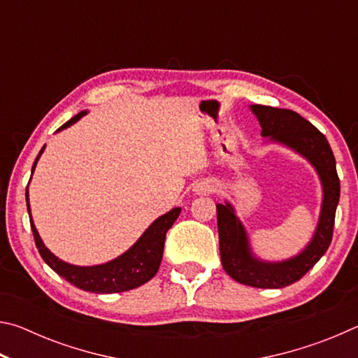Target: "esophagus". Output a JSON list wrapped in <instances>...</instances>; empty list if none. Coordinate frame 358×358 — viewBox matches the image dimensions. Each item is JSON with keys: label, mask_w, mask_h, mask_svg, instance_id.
<instances>
[{"label": "esophagus", "mask_w": 358, "mask_h": 358, "mask_svg": "<svg viewBox=\"0 0 358 358\" xmlns=\"http://www.w3.org/2000/svg\"><path fill=\"white\" fill-rule=\"evenodd\" d=\"M216 189L215 187V183L213 181H210V180H202V181H199V183H196L194 185V192L196 194H211Z\"/></svg>", "instance_id": "34e87169"}]
</instances>
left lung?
Instances as JSON below:
<instances>
[{
	"instance_id": "1",
	"label": "left lung",
	"mask_w": 358,
	"mask_h": 358,
	"mask_svg": "<svg viewBox=\"0 0 358 358\" xmlns=\"http://www.w3.org/2000/svg\"><path fill=\"white\" fill-rule=\"evenodd\" d=\"M250 108L259 120L262 137L286 145L310 161L322 183V207L311 241L296 256L282 262H268L254 256L246 230L232 205L229 202L216 205L221 262L226 273L251 287L281 289L305 276L331 243L339 202L336 161L322 132L296 112L259 104Z\"/></svg>"
}]
</instances>
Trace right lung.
<instances>
[{
  "label": "right lung",
  "instance_id": "obj_1",
  "mask_svg": "<svg viewBox=\"0 0 358 358\" xmlns=\"http://www.w3.org/2000/svg\"><path fill=\"white\" fill-rule=\"evenodd\" d=\"M87 112L77 113L69 121L59 128L58 131L69 128L76 121L80 120ZM45 147H42L38 157H36L33 171L38 164V159L42 155ZM27 207L29 215V224H31V230L34 235L36 248L39 250L41 257L44 262L50 266L53 271L69 281L72 286H76L87 292L94 294H115V292H124V290L136 289L142 286L147 281L153 278L157 270H159L162 252H164V241L167 230L173 226L177 217L181 213V208H172L169 213L162 215L151 224V226L145 230L142 237L138 238L134 245H132L128 251L121 254L117 259L110 260L107 264L93 265V266H78L64 262V260L58 259L55 254L50 252L45 248L44 241L41 240L38 230L33 222L31 211H29V201H28V187H27Z\"/></svg>",
  "mask_w": 358,
  "mask_h": 358
}]
</instances>
